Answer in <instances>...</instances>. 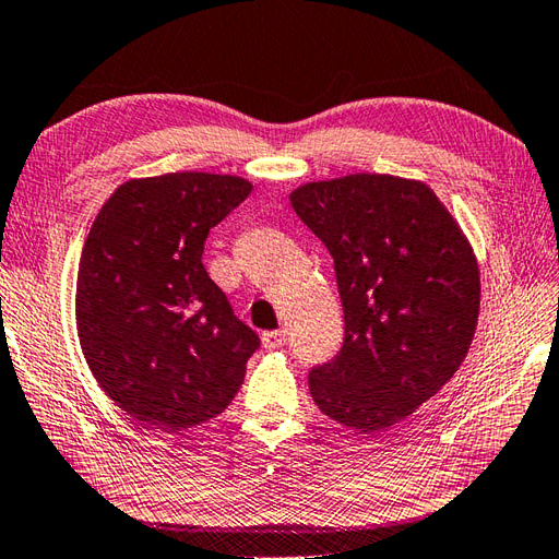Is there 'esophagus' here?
<instances>
[{
	"label": "esophagus",
	"mask_w": 559,
	"mask_h": 559,
	"mask_svg": "<svg viewBox=\"0 0 559 559\" xmlns=\"http://www.w3.org/2000/svg\"><path fill=\"white\" fill-rule=\"evenodd\" d=\"M262 341L269 349H276V347L285 345V341H288V333H285V331H266L262 335Z\"/></svg>",
	"instance_id": "1"
}]
</instances>
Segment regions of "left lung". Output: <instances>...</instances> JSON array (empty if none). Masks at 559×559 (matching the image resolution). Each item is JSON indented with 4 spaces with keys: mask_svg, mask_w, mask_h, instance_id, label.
Here are the masks:
<instances>
[{
    "mask_svg": "<svg viewBox=\"0 0 559 559\" xmlns=\"http://www.w3.org/2000/svg\"><path fill=\"white\" fill-rule=\"evenodd\" d=\"M290 204L333 257L345 314L338 355L309 371V393L326 417L379 433L431 400L469 353L476 257L419 180L355 174L297 188Z\"/></svg>",
    "mask_w": 559,
    "mask_h": 559,
    "instance_id": "left-lung-1",
    "label": "left lung"
}]
</instances>
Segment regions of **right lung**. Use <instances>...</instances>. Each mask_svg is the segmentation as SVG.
Wrapping results in <instances>:
<instances>
[{
	"label": "right lung",
	"instance_id": "add662e5",
	"mask_svg": "<svg viewBox=\"0 0 559 559\" xmlns=\"http://www.w3.org/2000/svg\"><path fill=\"white\" fill-rule=\"evenodd\" d=\"M250 192L200 171L128 180L90 228L78 338L104 393L150 428L178 433L224 412L259 347L202 264L210 228Z\"/></svg>",
	"mask_w": 559,
	"mask_h": 559
}]
</instances>
